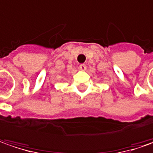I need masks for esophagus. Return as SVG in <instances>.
Here are the masks:
<instances>
[{
    "instance_id": "34e87169",
    "label": "esophagus",
    "mask_w": 153,
    "mask_h": 153,
    "mask_svg": "<svg viewBox=\"0 0 153 153\" xmlns=\"http://www.w3.org/2000/svg\"><path fill=\"white\" fill-rule=\"evenodd\" d=\"M79 69L82 70V71H85V69H86V65L85 64H84V63H82L79 65Z\"/></svg>"
}]
</instances>
